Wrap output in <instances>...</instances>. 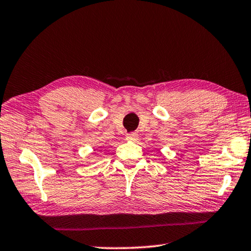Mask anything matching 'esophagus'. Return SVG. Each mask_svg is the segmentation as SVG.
<instances>
[{"label": "esophagus", "mask_w": 251, "mask_h": 251, "mask_svg": "<svg viewBox=\"0 0 251 251\" xmlns=\"http://www.w3.org/2000/svg\"><path fill=\"white\" fill-rule=\"evenodd\" d=\"M126 139L127 141H131V142H136L138 139V134L137 133H129L126 135Z\"/></svg>", "instance_id": "obj_1"}]
</instances>
